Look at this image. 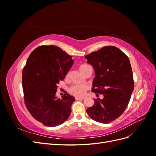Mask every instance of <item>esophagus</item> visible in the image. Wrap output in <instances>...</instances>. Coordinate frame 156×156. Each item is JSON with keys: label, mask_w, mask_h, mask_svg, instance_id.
<instances>
[{"label": "esophagus", "mask_w": 156, "mask_h": 156, "mask_svg": "<svg viewBox=\"0 0 156 156\" xmlns=\"http://www.w3.org/2000/svg\"><path fill=\"white\" fill-rule=\"evenodd\" d=\"M84 99V97H79V96H76L75 97V100H83Z\"/></svg>", "instance_id": "34e87169"}]
</instances>
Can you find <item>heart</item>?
I'll list each match as a JSON object with an SVG mask.
<instances>
[{
    "mask_svg": "<svg viewBox=\"0 0 156 156\" xmlns=\"http://www.w3.org/2000/svg\"><path fill=\"white\" fill-rule=\"evenodd\" d=\"M88 66H90L88 64H83L79 67V69L83 73ZM87 89L88 86L86 84H76V85H74L70 88V92L76 96H82L85 94Z\"/></svg>",
    "mask_w": 156,
    "mask_h": 156,
    "instance_id": "obj_1",
    "label": "heart"
}]
</instances>
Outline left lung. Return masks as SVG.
<instances>
[{"mask_svg": "<svg viewBox=\"0 0 156 156\" xmlns=\"http://www.w3.org/2000/svg\"><path fill=\"white\" fill-rule=\"evenodd\" d=\"M94 69L92 91L103 94L94 99L87 112L94 120L108 124L124 112L134 89V81L128 57L115 46H106L85 56Z\"/></svg>", "mask_w": 156, "mask_h": 156, "instance_id": "8db88e82", "label": "left lung"}]
</instances>
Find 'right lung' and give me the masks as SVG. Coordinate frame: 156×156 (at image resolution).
Here are the masks:
<instances>
[{"label": "right lung", "mask_w": 156, "mask_h": 156, "mask_svg": "<svg viewBox=\"0 0 156 156\" xmlns=\"http://www.w3.org/2000/svg\"><path fill=\"white\" fill-rule=\"evenodd\" d=\"M73 64L72 56L55 45H41L33 51L23 70L22 84L27 109L46 126H57L67 120L75 98L56 96L57 84Z\"/></svg>", "instance_id": "1"}]
</instances>
